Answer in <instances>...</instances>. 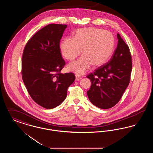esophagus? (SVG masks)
<instances>
[{
	"label": "esophagus",
	"instance_id": "34e87169",
	"mask_svg": "<svg viewBox=\"0 0 153 153\" xmlns=\"http://www.w3.org/2000/svg\"><path fill=\"white\" fill-rule=\"evenodd\" d=\"M81 79V77L79 75H76V81H79Z\"/></svg>",
	"mask_w": 153,
	"mask_h": 153
}]
</instances>
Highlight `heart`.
<instances>
[{
    "mask_svg": "<svg viewBox=\"0 0 153 153\" xmlns=\"http://www.w3.org/2000/svg\"><path fill=\"white\" fill-rule=\"evenodd\" d=\"M115 46V38L111 32L88 27L76 30L73 38H64L60 42L59 50L64 58L73 61L80 55L82 49L84 54L67 66L69 71L82 74L92 64L100 66L107 62L114 51Z\"/></svg>",
    "mask_w": 153,
    "mask_h": 153,
    "instance_id": "obj_1",
    "label": "heart"
}]
</instances>
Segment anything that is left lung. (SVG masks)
<instances>
[{"instance_id":"obj_1","label":"left lung","mask_w":153,"mask_h":153,"mask_svg":"<svg viewBox=\"0 0 153 153\" xmlns=\"http://www.w3.org/2000/svg\"><path fill=\"white\" fill-rule=\"evenodd\" d=\"M117 38V49L109 61L87 76L91 81L87 92L88 98L94 105L102 109L110 108L117 104L130 80V51L118 33Z\"/></svg>"}]
</instances>
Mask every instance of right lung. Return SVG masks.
<instances>
[{
    "mask_svg": "<svg viewBox=\"0 0 153 153\" xmlns=\"http://www.w3.org/2000/svg\"><path fill=\"white\" fill-rule=\"evenodd\" d=\"M66 25L51 23L39 30L26 45L22 56L23 82L32 99L46 109L60 105L75 80L72 73H60L65 65L59 42Z\"/></svg>",
    "mask_w": 153,
    "mask_h": 153,
    "instance_id": "1",
    "label": "right lung"
}]
</instances>
